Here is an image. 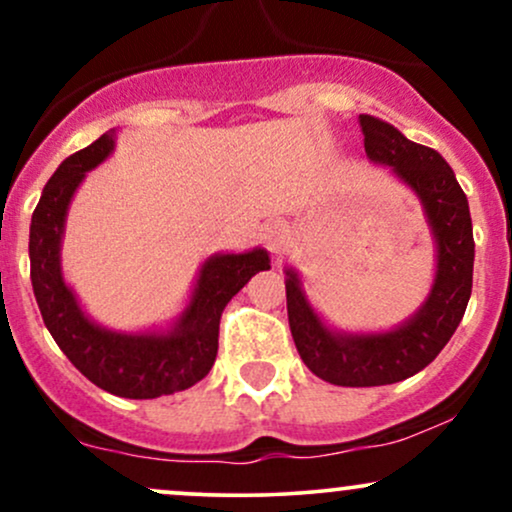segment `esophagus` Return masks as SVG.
I'll return each instance as SVG.
<instances>
[{"mask_svg":"<svg viewBox=\"0 0 512 512\" xmlns=\"http://www.w3.org/2000/svg\"><path fill=\"white\" fill-rule=\"evenodd\" d=\"M284 238H286V228L281 226V223H274V226L267 228V240L272 248H279V245L284 243Z\"/></svg>","mask_w":512,"mask_h":512,"instance_id":"34e87169","label":"esophagus"}]
</instances>
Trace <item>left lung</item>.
I'll list each match as a JSON object with an SVG mask.
<instances>
[{
  "mask_svg": "<svg viewBox=\"0 0 512 512\" xmlns=\"http://www.w3.org/2000/svg\"><path fill=\"white\" fill-rule=\"evenodd\" d=\"M358 125L370 161L390 166L424 204L438 250L431 293L397 330L332 332L305 298L298 274L286 269V308L298 354L317 378L342 387H375L411 378L450 342L472 296L474 236L467 195L438 151L409 142L373 115H358Z\"/></svg>",
  "mask_w": 512,
  "mask_h": 512,
  "instance_id": "obj_1",
  "label": "left lung"
}]
</instances>
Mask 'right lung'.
I'll list each match as a JSON object with an SVG mask.
<instances>
[{
  "mask_svg": "<svg viewBox=\"0 0 512 512\" xmlns=\"http://www.w3.org/2000/svg\"><path fill=\"white\" fill-rule=\"evenodd\" d=\"M115 146V132L64 158L45 185L31 219V281L40 315L52 339L81 373L110 395L154 399L187 390L209 373L219 351L221 313L236 293L262 269L267 250L214 255L199 269L190 305L170 332L122 334L98 327L84 315L64 284L60 245L69 202L91 168Z\"/></svg>",
  "mask_w": 512,
  "mask_h": 512,
  "instance_id": "1",
  "label": "right lung"
}]
</instances>
